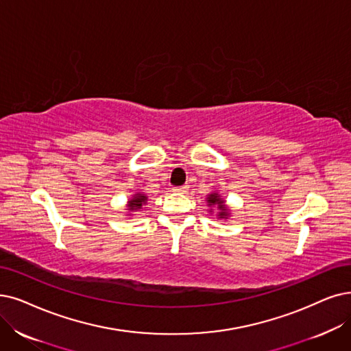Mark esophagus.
<instances>
[{"label":"esophagus","instance_id":"1","mask_svg":"<svg viewBox=\"0 0 351 351\" xmlns=\"http://www.w3.org/2000/svg\"><path fill=\"white\" fill-rule=\"evenodd\" d=\"M189 187L187 186H180V187H173V193H177V194H184L187 193Z\"/></svg>","mask_w":351,"mask_h":351}]
</instances>
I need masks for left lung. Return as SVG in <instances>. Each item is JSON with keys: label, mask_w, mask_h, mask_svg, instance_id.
Masks as SVG:
<instances>
[{"label": "left lung", "mask_w": 351, "mask_h": 351, "mask_svg": "<svg viewBox=\"0 0 351 351\" xmlns=\"http://www.w3.org/2000/svg\"><path fill=\"white\" fill-rule=\"evenodd\" d=\"M207 203H208L210 206L215 204V206L220 210V213H219V217H220V219L229 216V213L226 212V206H224V202L220 199V195H217L216 193L208 195V197H207Z\"/></svg>", "instance_id": "8db88e82"}]
</instances>
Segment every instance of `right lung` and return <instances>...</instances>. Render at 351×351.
Masks as SVG:
<instances>
[{
  "label": "right lung",
  "instance_id": "add662e5",
  "mask_svg": "<svg viewBox=\"0 0 351 351\" xmlns=\"http://www.w3.org/2000/svg\"><path fill=\"white\" fill-rule=\"evenodd\" d=\"M144 203H147V195H144V194H135L134 199L130 202V210L141 208V206Z\"/></svg>",
  "mask_w": 351,
  "mask_h": 351
}]
</instances>
